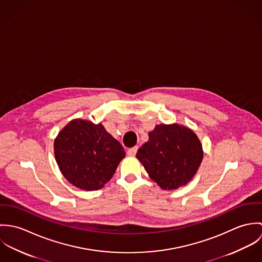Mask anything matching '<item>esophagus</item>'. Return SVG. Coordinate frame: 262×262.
I'll return each instance as SVG.
<instances>
[{
    "label": "esophagus",
    "instance_id": "34e87169",
    "mask_svg": "<svg viewBox=\"0 0 262 262\" xmlns=\"http://www.w3.org/2000/svg\"><path fill=\"white\" fill-rule=\"evenodd\" d=\"M137 149H138L137 146L132 147V148H129V149L127 150V154H128V155H131V156H134V155L136 154V152H137Z\"/></svg>",
    "mask_w": 262,
    "mask_h": 262
}]
</instances>
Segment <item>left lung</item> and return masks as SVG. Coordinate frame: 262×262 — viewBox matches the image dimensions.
<instances>
[{
	"mask_svg": "<svg viewBox=\"0 0 262 262\" xmlns=\"http://www.w3.org/2000/svg\"><path fill=\"white\" fill-rule=\"evenodd\" d=\"M148 136L149 140L138 149L136 157L151 180L163 189L187 185L203 159L198 136L179 124L157 125Z\"/></svg>",
	"mask_w": 262,
	"mask_h": 262,
	"instance_id": "8db88e82",
	"label": "left lung"
}]
</instances>
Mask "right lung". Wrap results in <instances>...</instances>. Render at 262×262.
Returning <instances> with one entry per match:
<instances>
[{
  "label": "right lung",
  "instance_id": "add662e5",
  "mask_svg": "<svg viewBox=\"0 0 262 262\" xmlns=\"http://www.w3.org/2000/svg\"><path fill=\"white\" fill-rule=\"evenodd\" d=\"M54 155L60 171L72 185L97 190L110 181L125 151L102 124L76 119L58 133Z\"/></svg>",
  "mask_w": 262,
  "mask_h": 262
}]
</instances>
